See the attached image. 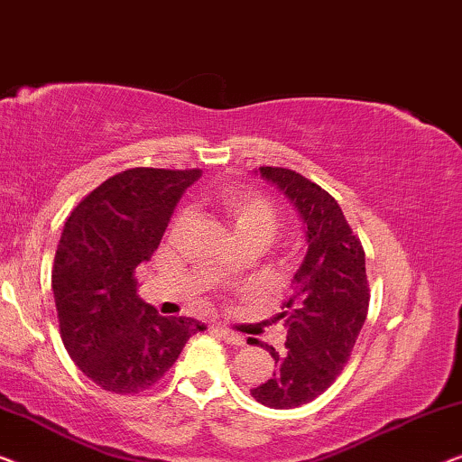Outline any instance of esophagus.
<instances>
[{"label":"esophagus","instance_id":"1","mask_svg":"<svg viewBox=\"0 0 462 462\" xmlns=\"http://www.w3.org/2000/svg\"><path fill=\"white\" fill-rule=\"evenodd\" d=\"M217 333L222 335V339L226 343H230V346H245V337L234 333V330H228V328H217Z\"/></svg>","mask_w":462,"mask_h":462}]
</instances>
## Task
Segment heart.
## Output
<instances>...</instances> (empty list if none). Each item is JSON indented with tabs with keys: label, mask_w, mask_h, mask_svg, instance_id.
I'll return each mask as SVG.
<instances>
[{
	"label": "heart",
	"mask_w": 462,
	"mask_h": 462,
	"mask_svg": "<svg viewBox=\"0 0 462 462\" xmlns=\"http://www.w3.org/2000/svg\"><path fill=\"white\" fill-rule=\"evenodd\" d=\"M219 205L230 219L234 234H255L263 240H270L278 228V213L274 205L262 194L249 190V188H230L222 192ZM186 216L181 213L175 219V228L184 224Z\"/></svg>",
	"instance_id": "obj_1"
}]
</instances>
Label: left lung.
I'll use <instances>...</instances> for the list:
<instances>
[{
	"label": "left lung",
	"mask_w": 462,
	"mask_h": 462,
	"mask_svg": "<svg viewBox=\"0 0 462 462\" xmlns=\"http://www.w3.org/2000/svg\"><path fill=\"white\" fill-rule=\"evenodd\" d=\"M259 175L291 200L303 222L305 255L282 303L284 352L265 346L276 370L253 387L259 404L297 408L333 385L346 366L368 311V281L360 238L341 207L320 186L282 167H259Z\"/></svg>",
	"instance_id": "8db88e82"
}]
</instances>
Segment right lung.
Here are the masks:
<instances>
[{
	"label": "right lung",
	"mask_w": 462,
	"mask_h": 462,
	"mask_svg": "<svg viewBox=\"0 0 462 462\" xmlns=\"http://www.w3.org/2000/svg\"><path fill=\"white\" fill-rule=\"evenodd\" d=\"M200 173L127 169L89 192L64 224L51 270L60 337L70 360L106 392L152 387L207 328L194 318L161 316L138 297L134 276Z\"/></svg>",
	"instance_id": "obj_1"
}]
</instances>
